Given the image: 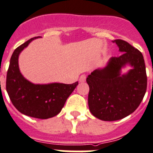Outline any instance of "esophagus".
<instances>
[{
    "instance_id": "34e87169",
    "label": "esophagus",
    "mask_w": 153,
    "mask_h": 153,
    "mask_svg": "<svg viewBox=\"0 0 153 153\" xmlns=\"http://www.w3.org/2000/svg\"><path fill=\"white\" fill-rule=\"evenodd\" d=\"M86 79V75H82L79 78V82H84Z\"/></svg>"
}]
</instances>
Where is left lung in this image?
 <instances>
[{
	"instance_id": "left-lung-1",
	"label": "left lung",
	"mask_w": 153,
	"mask_h": 153,
	"mask_svg": "<svg viewBox=\"0 0 153 153\" xmlns=\"http://www.w3.org/2000/svg\"><path fill=\"white\" fill-rule=\"evenodd\" d=\"M119 57H111L105 67L88 75V107L91 113L103 121H116L132 114L143 101L147 88V76L143 54L123 40L117 39ZM129 65L126 74L121 68Z\"/></svg>"
}]
</instances>
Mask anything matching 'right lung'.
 Wrapping results in <instances>:
<instances>
[{"label":"right lung","mask_w":153,"mask_h":153,"mask_svg":"<svg viewBox=\"0 0 153 153\" xmlns=\"http://www.w3.org/2000/svg\"><path fill=\"white\" fill-rule=\"evenodd\" d=\"M30 38L14 50L7 73L6 89L12 104L21 113L36 119H47L58 115L78 82L34 84L27 80L20 71L19 54L33 40Z\"/></svg>","instance_id":"obj_1"}]
</instances>
